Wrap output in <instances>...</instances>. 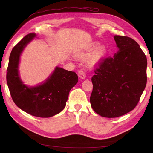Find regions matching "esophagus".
<instances>
[{"instance_id":"esophagus-1","label":"esophagus","mask_w":153,"mask_h":153,"mask_svg":"<svg viewBox=\"0 0 153 153\" xmlns=\"http://www.w3.org/2000/svg\"><path fill=\"white\" fill-rule=\"evenodd\" d=\"M78 75L80 78H82V79H84V78H85V76H86L85 71L84 70H82V69H80V70L78 71Z\"/></svg>"}]
</instances>
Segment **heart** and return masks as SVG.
I'll use <instances>...</instances> for the list:
<instances>
[{"label":"heart","mask_w":153,"mask_h":153,"mask_svg":"<svg viewBox=\"0 0 153 153\" xmlns=\"http://www.w3.org/2000/svg\"><path fill=\"white\" fill-rule=\"evenodd\" d=\"M98 43H94L93 45H92L91 46L88 48L87 49L86 53H79L78 55V57H83L84 56H86V55H89L92 51H93L97 47H98ZM106 50L105 48V47H100L97 48L93 53H92V55L91 57V59H90V62L92 64H94L96 62H97L98 61H99L101 59H102L105 55L106 54Z\"/></svg>","instance_id":"obj_1"}]
</instances>
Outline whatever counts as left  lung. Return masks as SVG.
<instances>
[{
  "instance_id": "1",
  "label": "left lung",
  "mask_w": 153,
  "mask_h": 153,
  "mask_svg": "<svg viewBox=\"0 0 153 153\" xmlns=\"http://www.w3.org/2000/svg\"><path fill=\"white\" fill-rule=\"evenodd\" d=\"M119 51L101 61L92 77V109L101 116L114 118L136 107L147 84V58L136 41L115 36Z\"/></svg>"
}]
</instances>
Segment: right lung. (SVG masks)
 <instances>
[{
	"label": "right lung",
	"instance_id": "right-lung-1",
	"mask_svg": "<svg viewBox=\"0 0 153 153\" xmlns=\"http://www.w3.org/2000/svg\"><path fill=\"white\" fill-rule=\"evenodd\" d=\"M36 36L26 35L13 47L9 59L6 79L11 98L16 105L33 116L50 117L61 112L66 106L69 92L78 82L74 71L57 67L44 84L29 87L18 75V63L23 50Z\"/></svg>",
	"mask_w": 153,
	"mask_h": 153
}]
</instances>
